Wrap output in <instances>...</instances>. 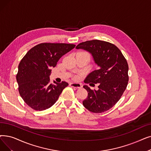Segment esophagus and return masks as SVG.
<instances>
[{
	"label": "esophagus",
	"mask_w": 151,
	"mask_h": 151,
	"mask_svg": "<svg viewBox=\"0 0 151 151\" xmlns=\"http://www.w3.org/2000/svg\"><path fill=\"white\" fill-rule=\"evenodd\" d=\"M70 86H71V87H73V88H76V89H80V88H81L82 86H81V84H80V83H70Z\"/></svg>",
	"instance_id": "obj_1"
}]
</instances>
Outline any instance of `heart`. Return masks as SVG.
<instances>
[{
	"instance_id": "b5f03b06",
	"label": "heart",
	"mask_w": 151,
	"mask_h": 151,
	"mask_svg": "<svg viewBox=\"0 0 151 151\" xmlns=\"http://www.w3.org/2000/svg\"><path fill=\"white\" fill-rule=\"evenodd\" d=\"M81 53H84V54H88L87 53H85V52H81Z\"/></svg>"
}]
</instances>
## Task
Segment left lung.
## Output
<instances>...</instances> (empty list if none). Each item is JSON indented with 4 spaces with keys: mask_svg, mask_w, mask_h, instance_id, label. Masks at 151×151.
I'll return each instance as SVG.
<instances>
[{
    "mask_svg": "<svg viewBox=\"0 0 151 151\" xmlns=\"http://www.w3.org/2000/svg\"><path fill=\"white\" fill-rule=\"evenodd\" d=\"M76 49H83L93 55L99 68L90 73L85 83H98V90H92L87 85L83 88L88 93L83 101L90 112L102 113L112 108L119 101L128 82V65L120 50L114 44L100 40L80 43Z\"/></svg>",
    "mask_w": 151,
    "mask_h": 151,
    "instance_id": "8db88e82",
    "label": "left lung"
}]
</instances>
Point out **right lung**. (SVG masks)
Segmentation results:
<instances>
[{"label":"right lung","mask_w":151,"mask_h":151,"mask_svg":"<svg viewBox=\"0 0 151 151\" xmlns=\"http://www.w3.org/2000/svg\"><path fill=\"white\" fill-rule=\"evenodd\" d=\"M75 45L65 43H41L31 48L18 65L17 80L22 99L32 109L44 110L56 102L68 84L50 83L51 68L58 60L75 48Z\"/></svg>","instance_id":"obj_1"}]
</instances>
